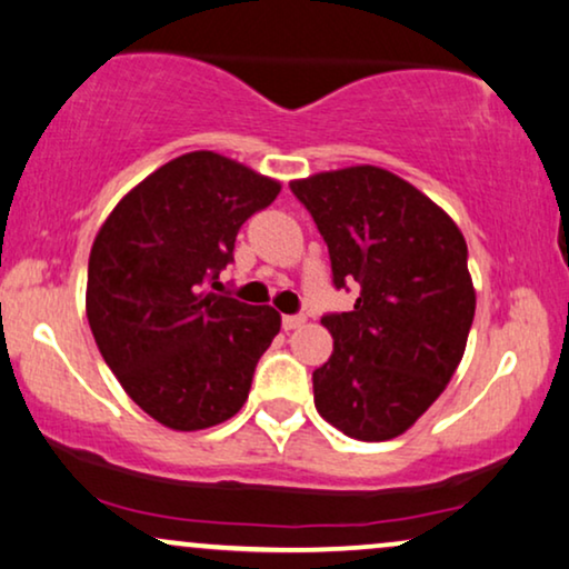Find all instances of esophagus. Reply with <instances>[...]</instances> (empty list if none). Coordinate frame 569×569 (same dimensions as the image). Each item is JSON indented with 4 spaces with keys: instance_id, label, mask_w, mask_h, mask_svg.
I'll list each match as a JSON object with an SVG mask.
<instances>
[{
    "instance_id": "1",
    "label": "esophagus",
    "mask_w": 569,
    "mask_h": 569,
    "mask_svg": "<svg viewBox=\"0 0 569 569\" xmlns=\"http://www.w3.org/2000/svg\"><path fill=\"white\" fill-rule=\"evenodd\" d=\"M280 325H283V330H297V328H301V325H305V315H283Z\"/></svg>"
}]
</instances>
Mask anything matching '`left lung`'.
<instances>
[{
  "instance_id": "obj_1",
  "label": "left lung",
  "mask_w": 569,
  "mask_h": 569,
  "mask_svg": "<svg viewBox=\"0 0 569 569\" xmlns=\"http://www.w3.org/2000/svg\"><path fill=\"white\" fill-rule=\"evenodd\" d=\"M328 244L351 312L322 315L332 353L315 406L343 435L382 442L411 427L463 359L476 293L463 233L427 194L377 166L291 181Z\"/></svg>"
}]
</instances>
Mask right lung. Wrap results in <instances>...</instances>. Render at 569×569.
I'll use <instances>...</instances> for the list:
<instances>
[{"label":"right lung","instance_id":"right-lung-1","mask_svg":"<svg viewBox=\"0 0 569 569\" xmlns=\"http://www.w3.org/2000/svg\"><path fill=\"white\" fill-rule=\"evenodd\" d=\"M278 192V181L197 150L142 179L98 231L90 330L127 396L163 427L208 429L244 406L280 315L210 289L241 226Z\"/></svg>","mask_w":569,"mask_h":569}]
</instances>
